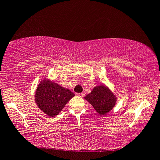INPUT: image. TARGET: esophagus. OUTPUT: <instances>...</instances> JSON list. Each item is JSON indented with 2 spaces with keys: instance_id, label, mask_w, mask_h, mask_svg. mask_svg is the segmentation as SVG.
<instances>
[{
  "instance_id": "34e87169",
  "label": "esophagus",
  "mask_w": 160,
  "mask_h": 160,
  "mask_svg": "<svg viewBox=\"0 0 160 160\" xmlns=\"http://www.w3.org/2000/svg\"><path fill=\"white\" fill-rule=\"evenodd\" d=\"M77 96L80 97V98H82V97H84V93H77Z\"/></svg>"
}]
</instances>
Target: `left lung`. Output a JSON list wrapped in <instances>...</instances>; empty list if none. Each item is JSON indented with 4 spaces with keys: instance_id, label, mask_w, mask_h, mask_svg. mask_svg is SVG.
<instances>
[{
    "instance_id": "left-lung-1",
    "label": "left lung",
    "mask_w": 160,
    "mask_h": 160,
    "mask_svg": "<svg viewBox=\"0 0 160 160\" xmlns=\"http://www.w3.org/2000/svg\"><path fill=\"white\" fill-rule=\"evenodd\" d=\"M100 115H105L113 109L117 97L105 85L93 88L90 93L84 97Z\"/></svg>"
}]
</instances>
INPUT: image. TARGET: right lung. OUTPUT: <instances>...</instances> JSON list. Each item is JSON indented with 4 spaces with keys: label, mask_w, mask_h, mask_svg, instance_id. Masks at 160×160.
<instances>
[{
    "label": "right lung",
    "mask_w": 160,
    "mask_h": 160,
    "mask_svg": "<svg viewBox=\"0 0 160 160\" xmlns=\"http://www.w3.org/2000/svg\"><path fill=\"white\" fill-rule=\"evenodd\" d=\"M74 96L69 89L49 80L44 79L36 90L35 101L40 110L48 116L53 118Z\"/></svg>",
    "instance_id": "add662e5"
}]
</instances>
